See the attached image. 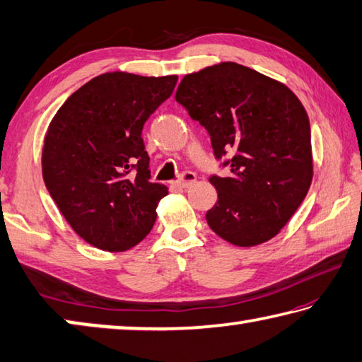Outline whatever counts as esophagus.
Segmentation results:
<instances>
[{
    "mask_svg": "<svg viewBox=\"0 0 362 362\" xmlns=\"http://www.w3.org/2000/svg\"><path fill=\"white\" fill-rule=\"evenodd\" d=\"M194 182H196V175L193 173H185L182 175V179L174 182V185L179 188H188V187H192Z\"/></svg>",
    "mask_w": 362,
    "mask_h": 362,
    "instance_id": "obj_1",
    "label": "esophagus"
}]
</instances>
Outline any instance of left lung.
Returning <instances> with one entry per match:
<instances>
[{"instance_id": "8db88e82", "label": "left lung", "mask_w": 362, "mask_h": 362, "mask_svg": "<svg viewBox=\"0 0 362 362\" xmlns=\"http://www.w3.org/2000/svg\"><path fill=\"white\" fill-rule=\"evenodd\" d=\"M175 100L206 127L217 158L233 151L230 177L209 179L218 196L206 214L211 230L240 247L276 236L313 180L310 119L298 97L249 66L222 62L183 76Z\"/></svg>"}]
</instances>
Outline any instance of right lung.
<instances>
[{"mask_svg": "<svg viewBox=\"0 0 362 362\" xmlns=\"http://www.w3.org/2000/svg\"><path fill=\"white\" fill-rule=\"evenodd\" d=\"M175 84L177 75L103 73L73 93L49 122L42 179L69 225L97 249L129 250L156 222L168 187L150 182L142 129Z\"/></svg>", "mask_w": 362, "mask_h": 362, "instance_id": "add662e5", "label": "right lung"}]
</instances>
